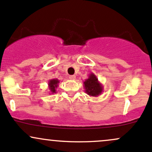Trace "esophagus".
Masks as SVG:
<instances>
[{
  "instance_id": "1",
  "label": "esophagus",
  "mask_w": 152,
  "mask_h": 152,
  "mask_svg": "<svg viewBox=\"0 0 152 152\" xmlns=\"http://www.w3.org/2000/svg\"><path fill=\"white\" fill-rule=\"evenodd\" d=\"M69 79L71 80H75L76 79V76L75 75H71V76H69Z\"/></svg>"
}]
</instances>
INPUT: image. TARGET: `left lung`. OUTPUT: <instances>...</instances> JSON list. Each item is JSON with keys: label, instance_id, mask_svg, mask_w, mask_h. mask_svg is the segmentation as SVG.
Masks as SVG:
<instances>
[{"label": "left lung", "instance_id": "obj_1", "mask_svg": "<svg viewBox=\"0 0 152 152\" xmlns=\"http://www.w3.org/2000/svg\"><path fill=\"white\" fill-rule=\"evenodd\" d=\"M84 87L86 94L91 96H98L103 91L102 84L93 73H90L88 79L84 81Z\"/></svg>", "mask_w": 152, "mask_h": 152}]
</instances>
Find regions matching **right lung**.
Here are the masks:
<instances>
[{"label": "right lung", "mask_w": 152, "mask_h": 152, "mask_svg": "<svg viewBox=\"0 0 152 152\" xmlns=\"http://www.w3.org/2000/svg\"><path fill=\"white\" fill-rule=\"evenodd\" d=\"M59 82L60 81L57 79H50L48 81V87H49L50 92L51 94H55V93H56V89L58 88Z\"/></svg>", "instance_id": "obj_1"}]
</instances>
